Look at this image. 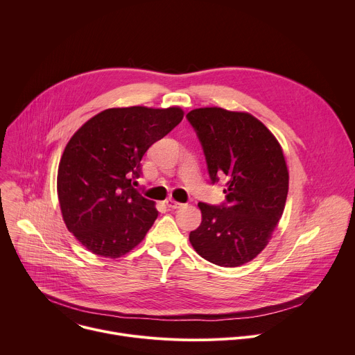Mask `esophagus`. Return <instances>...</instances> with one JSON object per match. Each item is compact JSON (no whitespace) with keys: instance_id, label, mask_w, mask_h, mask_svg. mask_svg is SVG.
<instances>
[{"instance_id":"esophagus-1","label":"esophagus","mask_w":355,"mask_h":355,"mask_svg":"<svg viewBox=\"0 0 355 355\" xmlns=\"http://www.w3.org/2000/svg\"><path fill=\"white\" fill-rule=\"evenodd\" d=\"M166 204H167V207L168 208H171V209H178V208H181L184 204H181V202H177V200H174V199H167L166 200Z\"/></svg>"}]
</instances>
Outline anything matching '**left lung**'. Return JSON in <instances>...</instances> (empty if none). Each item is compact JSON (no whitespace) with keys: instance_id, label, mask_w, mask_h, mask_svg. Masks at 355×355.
<instances>
[{"instance_id":"obj_1","label":"left lung","mask_w":355,"mask_h":355,"mask_svg":"<svg viewBox=\"0 0 355 355\" xmlns=\"http://www.w3.org/2000/svg\"><path fill=\"white\" fill-rule=\"evenodd\" d=\"M187 119L204 150L212 184L226 181L223 204H198L202 222L189 241L209 263L239 267L260 254L282 216L289 184L282 148L245 112L199 108Z\"/></svg>"}]
</instances>
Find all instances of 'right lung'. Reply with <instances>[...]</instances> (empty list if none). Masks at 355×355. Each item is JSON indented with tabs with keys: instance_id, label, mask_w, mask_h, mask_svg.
Here are the masks:
<instances>
[{
	"instance_id": "right-lung-1",
	"label": "right lung",
	"mask_w": 355,
	"mask_h": 355,
	"mask_svg": "<svg viewBox=\"0 0 355 355\" xmlns=\"http://www.w3.org/2000/svg\"><path fill=\"white\" fill-rule=\"evenodd\" d=\"M184 118L181 108H111L70 139L58 171L67 229L94 254L118 259L136 247L159 216L135 185L147 148Z\"/></svg>"
}]
</instances>
